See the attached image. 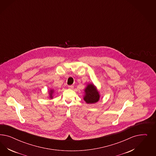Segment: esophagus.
<instances>
[{"label": "esophagus", "instance_id": "esophagus-1", "mask_svg": "<svg viewBox=\"0 0 156 156\" xmlns=\"http://www.w3.org/2000/svg\"><path fill=\"white\" fill-rule=\"evenodd\" d=\"M68 87L69 88V89H73L74 88V86L73 85H69V86H68Z\"/></svg>", "mask_w": 156, "mask_h": 156}]
</instances>
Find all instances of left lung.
<instances>
[{
    "label": "left lung",
    "instance_id": "left-lung-1",
    "mask_svg": "<svg viewBox=\"0 0 156 156\" xmlns=\"http://www.w3.org/2000/svg\"><path fill=\"white\" fill-rule=\"evenodd\" d=\"M84 100L87 104H94L99 99V94L98 91L92 84L87 85L85 89Z\"/></svg>",
    "mask_w": 156,
    "mask_h": 156
}]
</instances>
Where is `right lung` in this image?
I'll return each instance as SVG.
<instances>
[{"label":"right lung","instance_id":"1","mask_svg":"<svg viewBox=\"0 0 156 156\" xmlns=\"http://www.w3.org/2000/svg\"><path fill=\"white\" fill-rule=\"evenodd\" d=\"M53 92H54V91H53V90H50V98H52V93H53Z\"/></svg>","mask_w":156,"mask_h":156}]
</instances>
